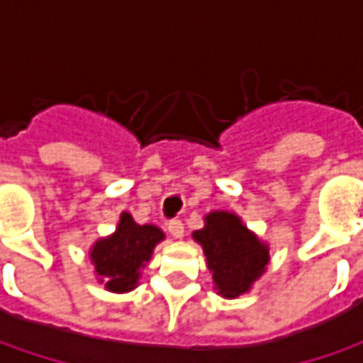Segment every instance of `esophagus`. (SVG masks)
Instances as JSON below:
<instances>
[{
	"instance_id": "1",
	"label": "esophagus",
	"mask_w": 363,
	"mask_h": 363,
	"mask_svg": "<svg viewBox=\"0 0 363 363\" xmlns=\"http://www.w3.org/2000/svg\"><path fill=\"white\" fill-rule=\"evenodd\" d=\"M167 230H169V234L174 238H182L184 236V224H182V220H169L167 222Z\"/></svg>"
}]
</instances>
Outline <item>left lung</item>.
Listing matches in <instances>:
<instances>
[{
	"instance_id": "left-lung-1",
	"label": "left lung",
	"mask_w": 363,
	"mask_h": 363,
	"mask_svg": "<svg viewBox=\"0 0 363 363\" xmlns=\"http://www.w3.org/2000/svg\"><path fill=\"white\" fill-rule=\"evenodd\" d=\"M191 236L202 244L218 295L226 299L248 293L271 260L269 246L232 212H210L203 218V228Z\"/></svg>"
}]
</instances>
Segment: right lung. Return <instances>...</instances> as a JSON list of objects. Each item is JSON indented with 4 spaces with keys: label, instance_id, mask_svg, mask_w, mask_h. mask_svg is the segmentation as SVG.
I'll return each instance as SVG.
<instances>
[{
    "label": "right lung",
    "instance_id": "1",
    "mask_svg": "<svg viewBox=\"0 0 363 363\" xmlns=\"http://www.w3.org/2000/svg\"><path fill=\"white\" fill-rule=\"evenodd\" d=\"M165 234L153 226H139L129 212H123L115 234L92 244L91 260L101 283L113 293H127L137 286L141 269Z\"/></svg>",
    "mask_w": 363,
    "mask_h": 363
}]
</instances>
